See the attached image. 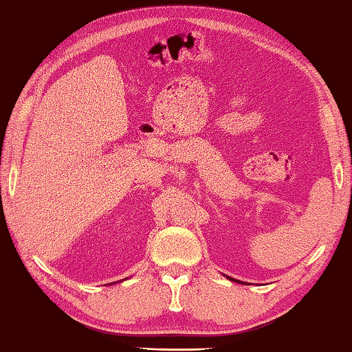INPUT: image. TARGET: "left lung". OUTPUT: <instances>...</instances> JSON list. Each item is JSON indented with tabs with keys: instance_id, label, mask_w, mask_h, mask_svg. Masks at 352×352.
I'll list each match as a JSON object with an SVG mask.
<instances>
[{
	"instance_id": "left-lung-1",
	"label": "left lung",
	"mask_w": 352,
	"mask_h": 352,
	"mask_svg": "<svg viewBox=\"0 0 352 352\" xmlns=\"http://www.w3.org/2000/svg\"><path fill=\"white\" fill-rule=\"evenodd\" d=\"M229 279H232V278H229Z\"/></svg>"
}]
</instances>
